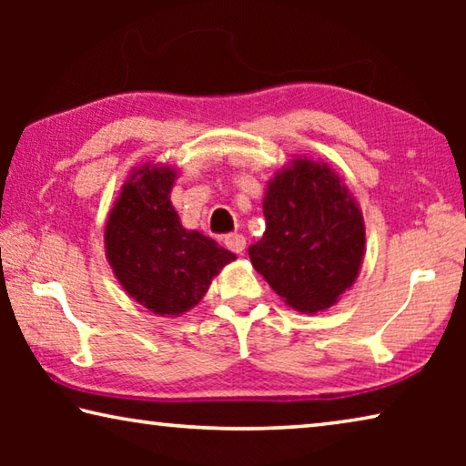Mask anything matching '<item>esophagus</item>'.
<instances>
[{
    "label": "esophagus",
    "instance_id": "34e87169",
    "mask_svg": "<svg viewBox=\"0 0 466 466\" xmlns=\"http://www.w3.org/2000/svg\"><path fill=\"white\" fill-rule=\"evenodd\" d=\"M224 244L236 255H242L244 248H247V238L242 234H228L224 238Z\"/></svg>",
    "mask_w": 466,
    "mask_h": 466
}]
</instances>
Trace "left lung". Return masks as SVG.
Instances as JSON below:
<instances>
[{
    "mask_svg": "<svg viewBox=\"0 0 466 466\" xmlns=\"http://www.w3.org/2000/svg\"><path fill=\"white\" fill-rule=\"evenodd\" d=\"M265 234L250 244L252 267L299 312H319L356 281L364 257L358 203L327 164L291 162L263 199Z\"/></svg>",
    "mask_w": 466,
    "mask_h": 466,
    "instance_id": "8db88e82",
    "label": "left lung"
}]
</instances>
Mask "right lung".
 Instances as JSON below:
<instances>
[{"label": "right lung", "instance_id": "right-lung-1", "mask_svg": "<svg viewBox=\"0 0 466 466\" xmlns=\"http://www.w3.org/2000/svg\"><path fill=\"white\" fill-rule=\"evenodd\" d=\"M177 172L136 170L110 211L106 258L125 291L156 314H183L199 302L234 252L180 226L170 203Z\"/></svg>", "mask_w": 466, "mask_h": 466}]
</instances>
